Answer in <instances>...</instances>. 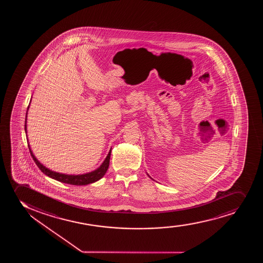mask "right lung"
<instances>
[{
	"label": "right lung",
	"mask_w": 263,
	"mask_h": 263,
	"mask_svg": "<svg viewBox=\"0 0 263 263\" xmlns=\"http://www.w3.org/2000/svg\"><path fill=\"white\" fill-rule=\"evenodd\" d=\"M28 109H29V107H28ZM26 118H27V113H26ZM24 129H25V133H27V130H26V121H25V124H24ZM28 147H29L30 154H31V157H32L34 161H35V163L36 164V166H39V168L45 175H47L49 177H51V178L54 179V180H57V181L71 185L90 184V183H93L95 181H97L100 179L103 178V175H105L107 170L109 168V159H110V153H111V150H110L109 154H108V156L106 157L105 160L103 161V163L100 166V167H98L97 170H95L93 172L88 173V174H85V175H68L53 172V171L46 168V166H43L42 164L40 163V161L36 160V157L34 156L33 153L31 152V149H30L29 144H28Z\"/></svg>",
	"instance_id": "right-lung-1"
}]
</instances>
